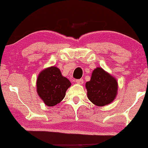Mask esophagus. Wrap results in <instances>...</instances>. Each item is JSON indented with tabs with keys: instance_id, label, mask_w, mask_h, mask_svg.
Instances as JSON below:
<instances>
[{
	"instance_id": "34e87169",
	"label": "esophagus",
	"mask_w": 148,
	"mask_h": 148,
	"mask_svg": "<svg viewBox=\"0 0 148 148\" xmlns=\"http://www.w3.org/2000/svg\"><path fill=\"white\" fill-rule=\"evenodd\" d=\"M76 83L78 84H82L84 83V80L83 79H76Z\"/></svg>"
}]
</instances>
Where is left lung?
<instances>
[{
  "instance_id": "obj_1",
  "label": "left lung",
  "mask_w": 148,
  "mask_h": 148,
  "mask_svg": "<svg viewBox=\"0 0 148 148\" xmlns=\"http://www.w3.org/2000/svg\"><path fill=\"white\" fill-rule=\"evenodd\" d=\"M88 98L97 106H103L112 102L117 95L118 83L114 77L101 67L92 72L90 81L86 83Z\"/></svg>"
}]
</instances>
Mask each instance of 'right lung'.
<instances>
[{"label": "right lung", "mask_w": 148, "mask_h": 148, "mask_svg": "<svg viewBox=\"0 0 148 148\" xmlns=\"http://www.w3.org/2000/svg\"><path fill=\"white\" fill-rule=\"evenodd\" d=\"M71 85L70 81L62 76L59 69L53 66L40 72L37 79V92L45 104L51 107L64 99Z\"/></svg>", "instance_id": "obj_1"}]
</instances>
